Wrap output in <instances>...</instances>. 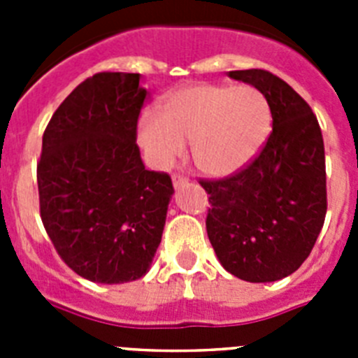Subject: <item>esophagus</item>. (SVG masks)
I'll list each match as a JSON object with an SVG mask.
<instances>
[{
    "label": "esophagus",
    "mask_w": 358,
    "mask_h": 358,
    "mask_svg": "<svg viewBox=\"0 0 358 358\" xmlns=\"http://www.w3.org/2000/svg\"><path fill=\"white\" fill-rule=\"evenodd\" d=\"M172 181H173V186H176V188H179V186H185L186 182H188V177L182 176V173H173Z\"/></svg>",
    "instance_id": "1"
}]
</instances>
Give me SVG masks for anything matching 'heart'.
I'll return each instance as SVG.
<instances>
[{
  "mask_svg": "<svg viewBox=\"0 0 358 358\" xmlns=\"http://www.w3.org/2000/svg\"><path fill=\"white\" fill-rule=\"evenodd\" d=\"M271 129L267 98L251 85H192L166 100L163 115L147 110L140 141L154 166L164 169L192 141L202 172L227 176L255 156Z\"/></svg>",
  "mask_w": 358,
  "mask_h": 358,
  "instance_id": "1",
  "label": "heart"
}]
</instances>
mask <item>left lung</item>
Listing matches in <instances>:
<instances>
[{
    "mask_svg": "<svg viewBox=\"0 0 358 358\" xmlns=\"http://www.w3.org/2000/svg\"><path fill=\"white\" fill-rule=\"evenodd\" d=\"M268 102L273 131L242 169L199 179L210 195L208 238L227 273L251 283L301 267L327 217V164L319 122L296 91L265 69L229 71Z\"/></svg>",
    "mask_w": 358,
    "mask_h": 358,
    "instance_id": "left-lung-1",
    "label": "left lung"
}]
</instances>
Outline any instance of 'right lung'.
Segmentation results:
<instances>
[{
  "label": "right lung",
  "instance_id": "obj_1",
  "mask_svg": "<svg viewBox=\"0 0 358 358\" xmlns=\"http://www.w3.org/2000/svg\"><path fill=\"white\" fill-rule=\"evenodd\" d=\"M147 91L140 73L85 78L53 113L37 161L39 210L57 255L94 283L145 276L173 194L136 143Z\"/></svg>",
  "mask_w": 358,
  "mask_h": 358
}]
</instances>
